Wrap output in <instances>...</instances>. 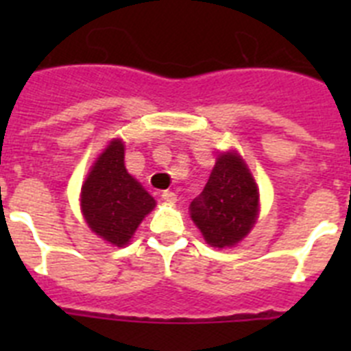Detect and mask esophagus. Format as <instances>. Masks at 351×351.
Returning <instances> with one entry per match:
<instances>
[{
  "mask_svg": "<svg viewBox=\"0 0 351 351\" xmlns=\"http://www.w3.org/2000/svg\"><path fill=\"white\" fill-rule=\"evenodd\" d=\"M161 198H163V200H165V202H169V204H173L176 202V200H178V195L173 193V191H163V193H161Z\"/></svg>",
  "mask_w": 351,
  "mask_h": 351,
  "instance_id": "esophagus-1",
  "label": "esophagus"
}]
</instances>
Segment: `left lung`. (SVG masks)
<instances>
[{
	"mask_svg": "<svg viewBox=\"0 0 351 351\" xmlns=\"http://www.w3.org/2000/svg\"><path fill=\"white\" fill-rule=\"evenodd\" d=\"M190 209L191 219L210 246H235L250 234L258 216V190L237 153L219 154L206 188Z\"/></svg>",
	"mask_w": 351,
	"mask_h": 351,
	"instance_id": "left-lung-1",
	"label": "left lung"
}]
</instances>
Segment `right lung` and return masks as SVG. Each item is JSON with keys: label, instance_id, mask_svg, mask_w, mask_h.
I'll list each match as a JSON object with an SVG mask.
<instances>
[{"label": "right lung", "instance_id": "obj_1", "mask_svg": "<svg viewBox=\"0 0 351 351\" xmlns=\"http://www.w3.org/2000/svg\"><path fill=\"white\" fill-rule=\"evenodd\" d=\"M89 228L114 246L130 243L154 198L125 169V145L112 141L96 160L80 191Z\"/></svg>", "mask_w": 351, "mask_h": 351}]
</instances>
